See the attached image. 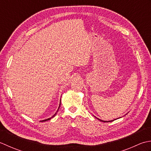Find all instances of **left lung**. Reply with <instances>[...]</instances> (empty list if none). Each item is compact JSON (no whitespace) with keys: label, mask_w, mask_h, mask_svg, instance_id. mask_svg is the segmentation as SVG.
Segmentation results:
<instances>
[{"label":"left lung","mask_w":151,"mask_h":151,"mask_svg":"<svg viewBox=\"0 0 151 151\" xmlns=\"http://www.w3.org/2000/svg\"><path fill=\"white\" fill-rule=\"evenodd\" d=\"M100 121H101V122H111V121H101V120H100V119H99Z\"/></svg>","instance_id":"8db88e82"}]
</instances>
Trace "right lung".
I'll return each mask as SVG.
<instances>
[{
    "label": "right lung",
    "instance_id": "right-lung-1",
    "mask_svg": "<svg viewBox=\"0 0 151 151\" xmlns=\"http://www.w3.org/2000/svg\"><path fill=\"white\" fill-rule=\"evenodd\" d=\"M59 105V106H60ZM59 107H60V106L59 107H58V109H59ZM58 110H57V111H58ZM57 114V113H55V114L53 115V116H51V117H50V118H49V119H45V120H43V121H41V122H44V121H49V120H50L51 118H53V117H54V116H55V115H56Z\"/></svg>",
    "mask_w": 151,
    "mask_h": 151
}]
</instances>
